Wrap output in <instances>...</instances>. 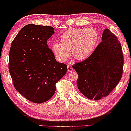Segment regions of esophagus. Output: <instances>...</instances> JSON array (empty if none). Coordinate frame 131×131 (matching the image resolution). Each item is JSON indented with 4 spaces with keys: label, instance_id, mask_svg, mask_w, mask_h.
<instances>
[{
    "label": "esophagus",
    "instance_id": "1",
    "mask_svg": "<svg viewBox=\"0 0 131 131\" xmlns=\"http://www.w3.org/2000/svg\"><path fill=\"white\" fill-rule=\"evenodd\" d=\"M73 70V69H72V67L71 66H67V71L68 72H71V71H72Z\"/></svg>",
    "mask_w": 131,
    "mask_h": 131
}]
</instances>
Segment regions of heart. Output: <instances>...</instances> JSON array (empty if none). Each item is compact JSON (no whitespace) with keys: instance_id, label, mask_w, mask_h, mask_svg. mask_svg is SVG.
<instances>
[{"instance_id":"b5f03b06","label":"heart","mask_w":131,"mask_h":131,"mask_svg":"<svg viewBox=\"0 0 131 131\" xmlns=\"http://www.w3.org/2000/svg\"><path fill=\"white\" fill-rule=\"evenodd\" d=\"M98 32L92 28L70 29L60 38V43L51 46V50L58 60L66 61L71 50L72 57L77 60L88 59L99 41Z\"/></svg>"}]
</instances>
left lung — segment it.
Masks as SVG:
<instances>
[{
    "label": "left lung",
    "mask_w": 131,
    "mask_h": 131,
    "mask_svg": "<svg viewBox=\"0 0 131 131\" xmlns=\"http://www.w3.org/2000/svg\"><path fill=\"white\" fill-rule=\"evenodd\" d=\"M102 41L88 59L74 64L78 74L77 86L91 100L107 96L121 80L124 56L121 43L108 29L104 31Z\"/></svg>",
    "instance_id": "1"
}]
</instances>
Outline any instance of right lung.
<instances>
[{
    "instance_id": "obj_1",
    "label": "right lung",
    "mask_w": 131,
    "mask_h": 131,
    "mask_svg": "<svg viewBox=\"0 0 131 131\" xmlns=\"http://www.w3.org/2000/svg\"><path fill=\"white\" fill-rule=\"evenodd\" d=\"M54 33L50 26L28 24L11 44L8 70L15 89L35 103L48 101L56 84L67 72V66L57 62L47 44Z\"/></svg>"
}]
</instances>
